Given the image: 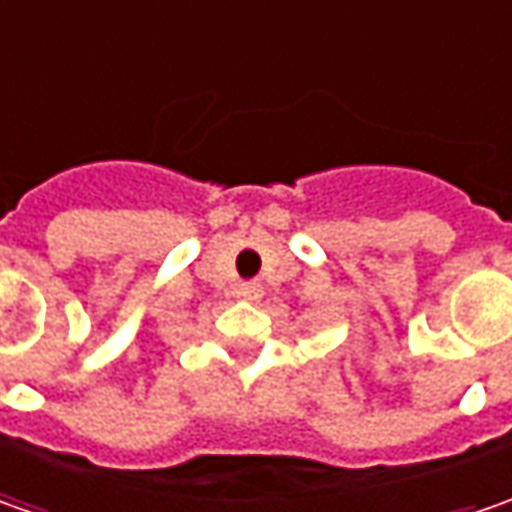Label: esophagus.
<instances>
[{
  "mask_svg": "<svg viewBox=\"0 0 512 512\" xmlns=\"http://www.w3.org/2000/svg\"><path fill=\"white\" fill-rule=\"evenodd\" d=\"M236 296L247 299V302H256V299H262V285L259 282H242L236 287Z\"/></svg>",
  "mask_w": 512,
  "mask_h": 512,
  "instance_id": "esophagus-1",
  "label": "esophagus"
}]
</instances>
